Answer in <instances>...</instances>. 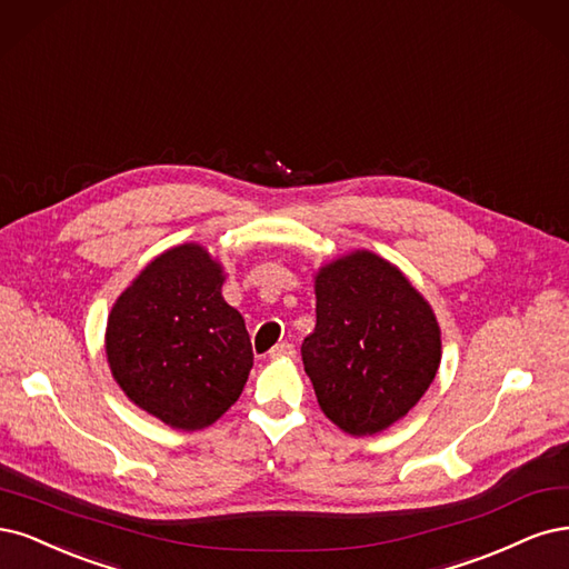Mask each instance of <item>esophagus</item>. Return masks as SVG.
<instances>
[{"instance_id":"esophagus-1","label":"esophagus","mask_w":569,"mask_h":569,"mask_svg":"<svg viewBox=\"0 0 569 569\" xmlns=\"http://www.w3.org/2000/svg\"><path fill=\"white\" fill-rule=\"evenodd\" d=\"M269 357H273V359H279V357L290 359V357H296V347H292L290 342H279V345H273V347H271Z\"/></svg>"}]
</instances>
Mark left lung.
<instances>
[{"instance_id": "left-lung-1", "label": "left lung", "mask_w": 569, "mask_h": 569, "mask_svg": "<svg viewBox=\"0 0 569 569\" xmlns=\"http://www.w3.org/2000/svg\"><path fill=\"white\" fill-rule=\"evenodd\" d=\"M439 359L432 309L397 267L361 250L319 271L317 328L302 342V361L338 428H390L426 395Z\"/></svg>"}]
</instances>
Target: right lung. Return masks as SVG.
Masks as SVG:
<instances>
[{
  "label": "right lung",
  "mask_w": 569,
  "mask_h": 569,
  "mask_svg": "<svg viewBox=\"0 0 569 569\" xmlns=\"http://www.w3.org/2000/svg\"><path fill=\"white\" fill-rule=\"evenodd\" d=\"M222 283L208 250L179 246L146 267L108 317L113 378L137 407L177 430L214 423L252 369L246 321L224 302Z\"/></svg>",
  "instance_id": "obj_1"
}]
</instances>
